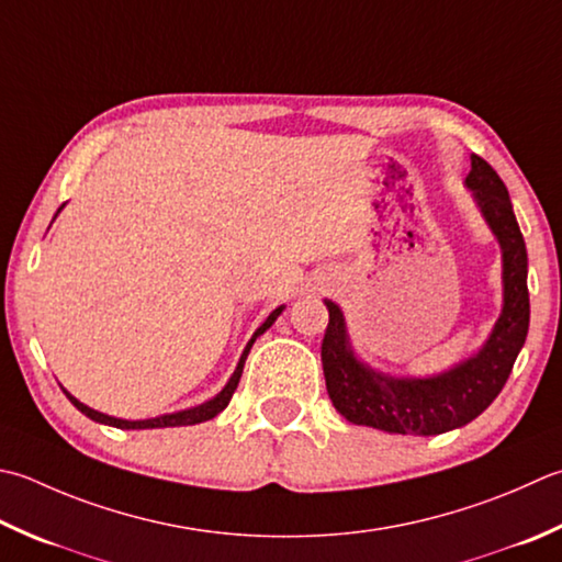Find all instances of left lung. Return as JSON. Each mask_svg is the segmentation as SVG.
Instances as JSON below:
<instances>
[{"instance_id": "8db88e82", "label": "left lung", "mask_w": 562, "mask_h": 562, "mask_svg": "<svg viewBox=\"0 0 562 562\" xmlns=\"http://www.w3.org/2000/svg\"><path fill=\"white\" fill-rule=\"evenodd\" d=\"M468 190L502 248L504 304L490 338L475 356L434 378H392L360 362L350 348L344 312L326 302L322 344L326 390L350 424L402 436H438L470 424L497 400L529 334V258L507 187L487 160L470 156Z\"/></svg>"}]
</instances>
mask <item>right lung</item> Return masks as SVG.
<instances>
[{
    "label": "right lung",
    "mask_w": 562,
    "mask_h": 562,
    "mask_svg": "<svg viewBox=\"0 0 562 562\" xmlns=\"http://www.w3.org/2000/svg\"><path fill=\"white\" fill-rule=\"evenodd\" d=\"M60 209H63V206H60ZM60 209H58V212H60ZM282 310H284V306H278V310H274V312L266 318V322H262V324L258 326V331L252 334V338L248 340V346L244 348V356H240L238 366H236V370H234V375H231V380L226 382V387H224L222 392H218L214 400H209V402H204V404H200V406H192V409L175 412V414H162V416H156V419L128 422V419H116V416H109V414H102V412H97V409H90V406L82 404L80 400H75L68 390H63V392H65V397H68V400L72 402L75 409H80L85 416H90V419L97 422V424H106V426H114V428H168V426H192V424L209 422V419H214V416H216L218 412H224L226 406H228L231 397H234V392H236V387H238V380H240V375H244V366H246V358H248V353H250L252 344H256V338H258L260 334L268 331V328L274 324V318H278V316L282 314Z\"/></svg>",
    "instance_id": "obj_1"
}]
</instances>
